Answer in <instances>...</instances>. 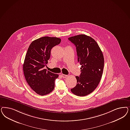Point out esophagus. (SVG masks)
Returning a JSON list of instances; mask_svg holds the SVG:
<instances>
[{"label":"esophagus","mask_w":130,"mask_h":130,"mask_svg":"<svg viewBox=\"0 0 130 130\" xmlns=\"http://www.w3.org/2000/svg\"><path fill=\"white\" fill-rule=\"evenodd\" d=\"M61 75H62V76L63 77V78H67L68 76V75H64V74H62Z\"/></svg>","instance_id":"1"}]
</instances>
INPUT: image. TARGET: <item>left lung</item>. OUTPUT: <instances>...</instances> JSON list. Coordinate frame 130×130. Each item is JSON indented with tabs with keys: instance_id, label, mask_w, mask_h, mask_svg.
Returning a JSON list of instances; mask_svg holds the SVG:
<instances>
[{
	"instance_id": "left-lung-1",
	"label": "left lung",
	"mask_w": 130,
	"mask_h": 130,
	"mask_svg": "<svg viewBox=\"0 0 130 130\" xmlns=\"http://www.w3.org/2000/svg\"><path fill=\"white\" fill-rule=\"evenodd\" d=\"M68 40L76 47L77 61L81 66L77 84L71 89L75 95L82 96L92 93L98 87L103 74L104 59L101 48L94 39L85 34L71 37Z\"/></svg>"
}]
</instances>
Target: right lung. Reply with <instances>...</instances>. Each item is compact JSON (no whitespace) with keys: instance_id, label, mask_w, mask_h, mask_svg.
I'll return each instance as SVG.
<instances>
[{"instance_id":"1","label":"right lung","mask_w":130,"mask_h":130,"mask_svg":"<svg viewBox=\"0 0 130 130\" xmlns=\"http://www.w3.org/2000/svg\"><path fill=\"white\" fill-rule=\"evenodd\" d=\"M61 41L60 38L44 36L34 41L28 48L23 65L24 75L29 87L40 95H47L55 88L58 75L47 71L44 67L50 57L51 49Z\"/></svg>"}]
</instances>
